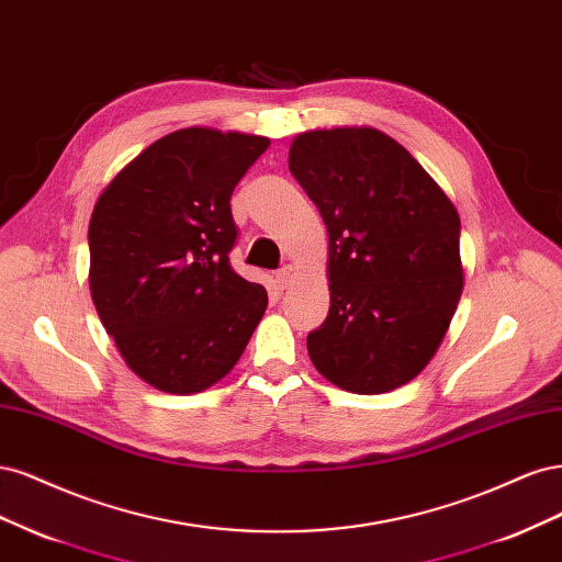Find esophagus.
<instances>
[{
	"instance_id": "1",
	"label": "esophagus",
	"mask_w": 562,
	"mask_h": 562,
	"mask_svg": "<svg viewBox=\"0 0 562 562\" xmlns=\"http://www.w3.org/2000/svg\"><path fill=\"white\" fill-rule=\"evenodd\" d=\"M294 266H284V268H280L278 270V276H276V280H278V284H280V289H286L289 284H292V280H294Z\"/></svg>"
}]
</instances>
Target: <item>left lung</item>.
Listing matches in <instances>:
<instances>
[{"instance_id":"left-lung-1","label":"left lung","mask_w":562,"mask_h":562,"mask_svg":"<svg viewBox=\"0 0 562 562\" xmlns=\"http://www.w3.org/2000/svg\"><path fill=\"white\" fill-rule=\"evenodd\" d=\"M289 170L329 233V315L307 334L315 369L357 394L406 385L437 355L462 296L456 205L369 125L296 135Z\"/></svg>"}]
</instances>
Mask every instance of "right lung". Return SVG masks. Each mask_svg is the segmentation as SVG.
Listing matches in <instances>:
<instances>
[{
  "instance_id": "1",
  "label": "right lung",
  "mask_w": 562,
  "mask_h": 562,
  "mask_svg": "<svg viewBox=\"0 0 562 562\" xmlns=\"http://www.w3.org/2000/svg\"><path fill=\"white\" fill-rule=\"evenodd\" d=\"M261 135L175 131L149 144L90 214L88 284L121 357L144 383L203 392L245 352L268 294L228 263L231 193L266 149Z\"/></svg>"
}]
</instances>
